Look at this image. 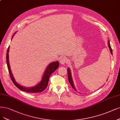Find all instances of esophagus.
<instances>
[{
    "label": "esophagus",
    "instance_id": "34e87169",
    "mask_svg": "<svg viewBox=\"0 0 120 120\" xmlns=\"http://www.w3.org/2000/svg\"><path fill=\"white\" fill-rule=\"evenodd\" d=\"M67 61H68V60L66 57H62L61 58V59L60 61V62L61 64H64L67 63Z\"/></svg>",
    "mask_w": 120,
    "mask_h": 120
}]
</instances>
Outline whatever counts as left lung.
Listing matches in <instances>:
<instances>
[{
	"label": "left lung",
	"mask_w": 120,
	"mask_h": 120,
	"mask_svg": "<svg viewBox=\"0 0 120 120\" xmlns=\"http://www.w3.org/2000/svg\"><path fill=\"white\" fill-rule=\"evenodd\" d=\"M108 46H109V49H110V51L111 52V54H112L113 53H112V49L111 48V45H110V41H108ZM67 72H68V80H69V82L70 83V85H71L72 87L74 88V89L76 90V88H75L74 86V83H73V82L72 81V76H71V70L69 68H68L67 69Z\"/></svg>",
	"instance_id": "8db88e82"
}]
</instances>
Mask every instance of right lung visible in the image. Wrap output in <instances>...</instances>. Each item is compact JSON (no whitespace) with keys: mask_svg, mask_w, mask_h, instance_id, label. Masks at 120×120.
Wrapping results in <instances>:
<instances>
[{"mask_svg":"<svg viewBox=\"0 0 120 120\" xmlns=\"http://www.w3.org/2000/svg\"><path fill=\"white\" fill-rule=\"evenodd\" d=\"M15 34V33L14 34ZM13 37V35L12 37V38ZM9 46L8 47L7 51V54H6V62H7V67L8 69L9 73L10 75V77L11 78V79L12 81L13 82V83L16 86V87L20 89V90L29 93V94H37V93L41 92L46 89L47 87L48 82H49V79L50 76L59 67V62L58 61H55L53 62L52 63H51L50 64H49L46 68L45 72H44L43 77L42 78V80L40 82L38 85L34 87H26L23 86H20L19 83L16 82L15 81V79L13 77V75L11 73L10 67L9 66Z\"/></svg>","mask_w":120,"mask_h":120,"instance_id":"obj_1","label":"right lung"}]
</instances>
